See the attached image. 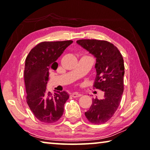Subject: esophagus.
I'll use <instances>...</instances> for the list:
<instances>
[{
  "mask_svg": "<svg viewBox=\"0 0 150 150\" xmlns=\"http://www.w3.org/2000/svg\"><path fill=\"white\" fill-rule=\"evenodd\" d=\"M81 95H82V94H80V93H78V92H74V93H72V96L74 98L79 97V96H80Z\"/></svg>",
  "mask_w": 150,
  "mask_h": 150,
  "instance_id": "1",
  "label": "esophagus"
}]
</instances>
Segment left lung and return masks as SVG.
Segmentation results:
<instances>
[{
    "label": "left lung",
    "instance_id": "obj_1",
    "mask_svg": "<svg viewBox=\"0 0 150 150\" xmlns=\"http://www.w3.org/2000/svg\"><path fill=\"white\" fill-rule=\"evenodd\" d=\"M76 43L96 57L94 87L105 93L102 99L93 98L85 116L93 124L105 123L113 116L121 103L125 73L123 56L117 47L109 41L80 40Z\"/></svg>",
    "mask_w": 150,
    "mask_h": 150
}]
</instances>
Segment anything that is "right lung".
<instances>
[{
    "instance_id": "right-lung-1",
    "label": "right lung",
    "mask_w": 150,
    "mask_h": 150,
    "mask_svg": "<svg viewBox=\"0 0 150 150\" xmlns=\"http://www.w3.org/2000/svg\"><path fill=\"white\" fill-rule=\"evenodd\" d=\"M73 41H43L34 47L25 59L24 80L27 103L38 120L52 123L59 120L69 98L66 91L52 95L47 91L49 71L56 70V60Z\"/></svg>"
}]
</instances>
